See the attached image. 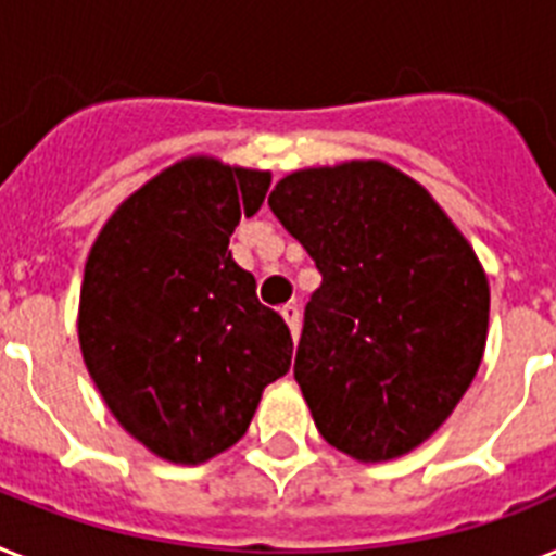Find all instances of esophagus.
I'll return each mask as SVG.
<instances>
[{"mask_svg":"<svg viewBox=\"0 0 556 556\" xmlns=\"http://www.w3.org/2000/svg\"><path fill=\"white\" fill-rule=\"evenodd\" d=\"M281 318L287 320L289 332H292V341H298V334H301V309H298V304L283 306Z\"/></svg>","mask_w":556,"mask_h":556,"instance_id":"1","label":"esophagus"}]
</instances>
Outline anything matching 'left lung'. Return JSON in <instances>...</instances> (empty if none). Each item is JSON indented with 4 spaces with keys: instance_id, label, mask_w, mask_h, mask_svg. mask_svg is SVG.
Returning a JSON list of instances; mask_svg holds the SVG:
<instances>
[{
    "instance_id": "left-lung-1",
    "label": "left lung",
    "mask_w": 556,
    "mask_h": 556,
    "mask_svg": "<svg viewBox=\"0 0 556 556\" xmlns=\"http://www.w3.org/2000/svg\"><path fill=\"white\" fill-rule=\"evenodd\" d=\"M320 287L295 380L320 438L361 463L409 454L471 387L489 334V278L424 185L378 159L306 167L269 192Z\"/></svg>"
}]
</instances>
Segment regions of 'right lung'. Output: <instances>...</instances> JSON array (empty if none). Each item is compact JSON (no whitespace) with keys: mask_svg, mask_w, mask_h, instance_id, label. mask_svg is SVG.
Listing matches in <instances>:
<instances>
[{"mask_svg":"<svg viewBox=\"0 0 556 556\" xmlns=\"http://www.w3.org/2000/svg\"><path fill=\"white\" fill-rule=\"evenodd\" d=\"M269 181L187 155L127 195L90 247L81 357L124 432L162 460L199 466L236 446L289 369L287 324L229 252Z\"/></svg>","mask_w":556,"mask_h":556,"instance_id":"obj_1","label":"right lung"}]
</instances>
